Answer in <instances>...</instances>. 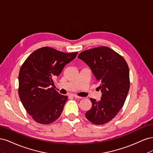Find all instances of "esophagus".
<instances>
[{
	"mask_svg": "<svg viewBox=\"0 0 153 153\" xmlns=\"http://www.w3.org/2000/svg\"><path fill=\"white\" fill-rule=\"evenodd\" d=\"M73 96L74 97V98H77V99H81V98H82V97H80V96H78L76 95V94H74V95H73Z\"/></svg>",
	"mask_w": 153,
	"mask_h": 153,
	"instance_id": "obj_1",
	"label": "esophagus"
}]
</instances>
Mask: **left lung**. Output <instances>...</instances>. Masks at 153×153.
<instances>
[{
	"mask_svg": "<svg viewBox=\"0 0 153 153\" xmlns=\"http://www.w3.org/2000/svg\"><path fill=\"white\" fill-rule=\"evenodd\" d=\"M78 57L89 66L100 82L101 100L90 98L91 108L85 117L94 124H103L115 117L123 106L129 89V68L114 50L100 47L85 50Z\"/></svg>",
	"mask_w": 153,
	"mask_h": 153,
	"instance_id": "obj_1",
	"label": "left lung"
}]
</instances>
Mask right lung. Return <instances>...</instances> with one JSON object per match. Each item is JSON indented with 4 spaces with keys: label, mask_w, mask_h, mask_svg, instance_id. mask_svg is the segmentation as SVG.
I'll use <instances>...</instances> for the list:
<instances>
[{
    "label": "right lung",
    "mask_w": 153,
    "mask_h": 153,
    "mask_svg": "<svg viewBox=\"0 0 153 153\" xmlns=\"http://www.w3.org/2000/svg\"><path fill=\"white\" fill-rule=\"evenodd\" d=\"M78 52L67 53L50 47L35 50L25 60L18 76V94L27 112L37 123L48 124L61 115L67 96L50 85Z\"/></svg>",
    "instance_id": "1"
}]
</instances>
